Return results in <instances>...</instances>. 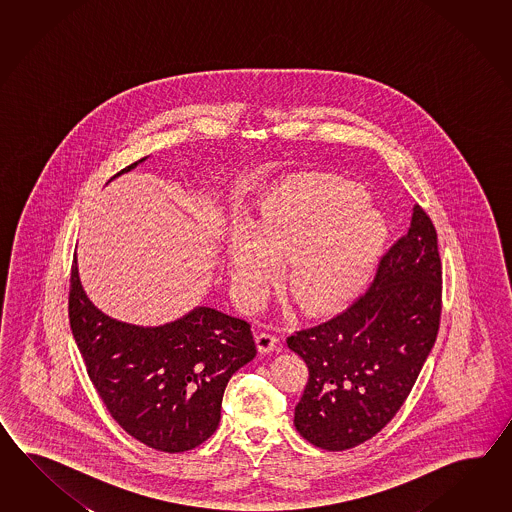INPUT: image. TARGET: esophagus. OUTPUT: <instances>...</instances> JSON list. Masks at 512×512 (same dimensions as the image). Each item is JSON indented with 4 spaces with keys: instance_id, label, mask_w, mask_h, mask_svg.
<instances>
[{
    "instance_id": "obj_1",
    "label": "esophagus",
    "mask_w": 512,
    "mask_h": 512,
    "mask_svg": "<svg viewBox=\"0 0 512 512\" xmlns=\"http://www.w3.org/2000/svg\"><path fill=\"white\" fill-rule=\"evenodd\" d=\"M256 344H258V349H260L261 353H269V351L278 346V338L274 337L272 333L261 331V333L256 335Z\"/></svg>"
}]
</instances>
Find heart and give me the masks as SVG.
I'll use <instances>...</instances> for the list:
<instances>
[{
  "instance_id": "1",
  "label": "heart",
  "mask_w": 512,
  "mask_h": 512,
  "mask_svg": "<svg viewBox=\"0 0 512 512\" xmlns=\"http://www.w3.org/2000/svg\"><path fill=\"white\" fill-rule=\"evenodd\" d=\"M364 192L335 177H305L261 201L252 218L234 221L225 243L230 278L258 300L285 263V285L305 309L342 304L370 282L388 240L381 212Z\"/></svg>"
}]
</instances>
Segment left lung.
<instances>
[{"label": "left lung", "instance_id": "8db88e82", "mask_svg": "<svg viewBox=\"0 0 512 512\" xmlns=\"http://www.w3.org/2000/svg\"><path fill=\"white\" fill-rule=\"evenodd\" d=\"M441 289L437 232L415 205L410 229L382 256L370 289L346 311L287 338L309 370L294 408L304 439L348 450L392 421L434 348Z\"/></svg>", "mask_w": 512, "mask_h": 512}]
</instances>
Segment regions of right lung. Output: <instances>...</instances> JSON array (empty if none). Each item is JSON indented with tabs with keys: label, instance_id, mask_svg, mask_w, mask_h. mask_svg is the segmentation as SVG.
<instances>
[{
	"label": "right lung",
	"instance_id": "add662e5",
	"mask_svg": "<svg viewBox=\"0 0 512 512\" xmlns=\"http://www.w3.org/2000/svg\"><path fill=\"white\" fill-rule=\"evenodd\" d=\"M69 324L111 417L137 441L168 454L192 450L216 432L230 377L256 357L251 324L210 307L159 327L104 315L82 289L77 258Z\"/></svg>",
	"mask_w": 512,
	"mask_h": 512
}]
</instances>
